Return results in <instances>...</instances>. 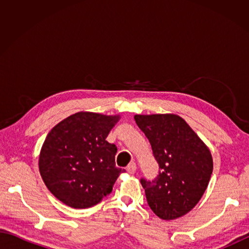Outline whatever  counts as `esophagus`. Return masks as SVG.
<instances>
[{
	"label": "esophagus",
	"mask_w": 249,
	"mask_h": 249,
	"mask_svg": "<svg viewBox=\"0 0 249 249\" xmlns=\"http://www.w3.org/2000/svg\"><path fill=\"white\" fill-rule=\"evenodd\" d=\"M137 170V166L135 162H130L129 165L127 166V168H126V171H127L129 174H134Z\"/></svg>",
	"instance_id": "34e87169"
}]
</instances>
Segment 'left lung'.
Wrapping results in <instances>:
<instances>
[{
  "label": "left lung",
  "instance_id": "obj_1",
  "mask_svg": "<svg viewBox=\"0 0 249 249\" xmlns=\"http://www.w3.org/2000/svg\"><path fill=\"white\" fill-rule=\"evenodd\" d=\"M149 139L160 174L141 178L147 203L158 217L172 220L192 211L202 197L213 172L212 154L186 121L173 113L136 114Z\"/></svg>",
  "mask_w": 249,
  "mask_h": 249
}]
</instances>
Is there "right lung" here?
I'll return each instance as SVG.
<instances>
[{
	"instance_id": "right-lung-1",
	"label": "right lung",
	"mask_w": 249,
	"mask_h": 249,
	"mask_svg": "<svg viewBox=\"0 0 249 249\" xmlns=\"http://www.w3.org/2000/svg\"><path fill=\"white\" fill-rule=\"evenodd\" d=\"M120 115L81 111L56 124L41 146L39 173L50 193L73 209L99 203L124 169L115 166V144L106 140Z\"/></svg>"
}]
</instances>
